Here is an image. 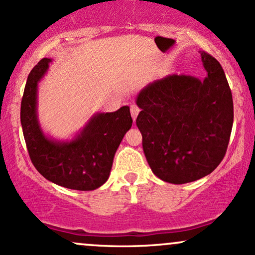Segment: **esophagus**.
I'll return each mask as SVG.
<instances>
[{
  "label": "esophagus",
  "instance_id": "1",
  "mask_svg": "<svg viewBox=\"0 0 255 255\" xmlns=\"http://www.w3.org/2000/svg\"><path fill=\"white\" fill-rule=\"evenodd\" d=\"M139 113H140V109H139V108H137L135 104L131 105V107H130V114H131V118H133L134 121H135V120H136V118H137V114H139Z\"/></svg>",
  "mask_w": 255,
  "mask_h": 255
}]
</instances>
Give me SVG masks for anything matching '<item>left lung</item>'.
Masks as SVG:
<instances>
[{"mask_svg": "<svg viewBox=\"0 0 255 255\" xmlns=\"http://www.w3.org/2000/svg\"><path fill=\"white\" fill-rule=\"evenodd\" d=\"M207 75L171 74L140 91L136 126L151 170L182 184L211 174L222 162L234 122L233 96L222 66L201 52Z\"/></svg>", "mask_w": 255, "mask_h": 255, "instance_id": "8db88e82", "label": "left lung"}]
</instances>
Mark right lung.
<instances>
[{
  "mask_svg": "<svg viewBox=\"0 0 255 255\" xmlns=\"http://www.w3.org/2000/svg\"><path fill=\"white\" fill-rule=\"evenodd\" d=\"M51 58L33 67L24 91L20 121L28 154L46 180L75 191H93L109 178L114 156L130 129L129 107L114 113H96L72 139L57 140L44 133L38 120V84Z\"/></svg>",
  "mask_w": 255,
  "mask_h": 255,
  "instance_id": "1",
  "label": "right lung"
}]
</instances>
